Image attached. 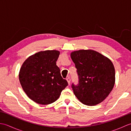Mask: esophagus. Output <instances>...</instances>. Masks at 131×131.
Here are the masks:
<instances>
[{"label": "esophagus", "mask_w": 131, "mask_h": 131, "mask_svg": "<svg viewBox=\"0 0 131 131\" xmlns=\"http://www.w3.org/2000/svg\"><path fill=\"white\" fill-rule=\"evenodd\" d=\"M66 80H67V81H68V84H70V80H71V79L69 77H68L67 79H66Z\"/></svg>", "instance_id": "esophagus-1"}]
</instances>
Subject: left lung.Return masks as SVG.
Here are the masks:
<instances>
[{"instance_id":"1","label":"left lung","mask_w":131,"mask_h":131,"mask_svg":"<svg viewBox=\"0 0 131 131\" xmlns=\"http://www.w3.org/2000/svg\"><path fill=\"white\" fill-rule=\"evenodd\" d=\"M71 58L79 79L77 85H71L77 99L88 106L102 102L115 84V69L112 61L93 50L73 52Z\"/></svg>"}]
</instances>
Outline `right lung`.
<instances>
[{
    "label": "right lung",
    "mask_w": 131,
    "mask_h": 131,
    "mask_svg": "<svg viewBox=\"0 0 131 131\" xmlns=\"http://www.w3.org/2000/svg\"><path fill=\"white\" fill-rule=\"evenodd\" d=\"M59 54L56 50L38 52L27 58L21 66L19 82L27 96L36 103L52 104L68 85L56 65Z\"/></svg>",
    "instance_id": "add662e5"
}]
</instances>
